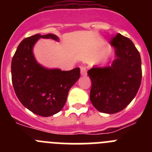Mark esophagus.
<instances>
[{"instance_id": "esophagus-1", "label": "esophagus", "mask_w": 152, "mask_h": 152, "mask_svg": "<svg viewBox=\"0 0 152 152\" xmlns=\"http://www.w3.org/2000/svg\"><path fill=\"white\" fill-rule=\"evenodd\" d=\"M80 75H82V76H86L87 75L86 67H80Z\"/></svg>"}]
</instances>
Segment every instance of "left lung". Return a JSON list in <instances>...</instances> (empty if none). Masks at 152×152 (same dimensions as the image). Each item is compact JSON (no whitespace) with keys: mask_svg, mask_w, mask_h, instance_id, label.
<instances>
[{"mask_svg":"<svg viewBox=\"0 0 152 152\" xmlns=\"http://www.w3.org/2000/svg\"><path fill=\"white\" fill-rule=\"evenodd\" d=\"M110 44L116 50L110 66L94 67L88 75L93 106L100 112L113 114L126 108L137 94L142 81V61L133 42L120 33Z\"/></svg>","mask_w":152,"mask_h":152,"instance_id":"1","label":"left lung"}]
</instances>
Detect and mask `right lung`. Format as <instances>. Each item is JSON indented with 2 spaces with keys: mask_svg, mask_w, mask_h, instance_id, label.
Masks as SVG:
<instances>
[{
  "mask_svg": "<svg viewBox=\"0 0 152 152\" xmlns=\"http://www.w3.org/2000/svg\"><path fill=\"white\" fill-rule=\"evenodd\" d=\"M58 41L54 34H36L24 39L12 58L13 89L24 107L39 116H50L65 104L69 90L80 77V68L48 69L36 61L33 48L39 39Z\"/></svg>",
  "mask_w": 152,
  "mask_h": 152,
  "instance_id": "add662e5",
  "label": "right lung"
}]
</instances>
